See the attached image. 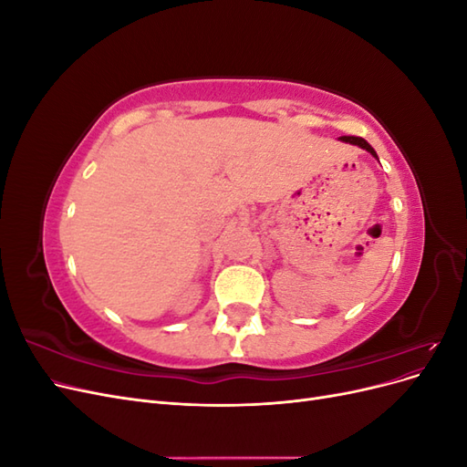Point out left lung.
Returning a JSON list of instances; mask_svg holds the SVG:
<instances>
[{"mask_svg":"<svg viewBox=\"0 0 467 467\" xmlns=\"http://www.w3.org/2000/svg\"><path fill=\"white\" fill-rule=\"evenodd\" d=\"M341 140L343 142H348V144H352V146H358V148H362V150H366V151H370L374 158L378 160V155H376V151H374V148L366 142L364 138H358V136H341Z\"/></svg>","mask_w":467,"mask_h":467,"instance_id":"left-lung-1","label":"left lung"}]
</instances>
